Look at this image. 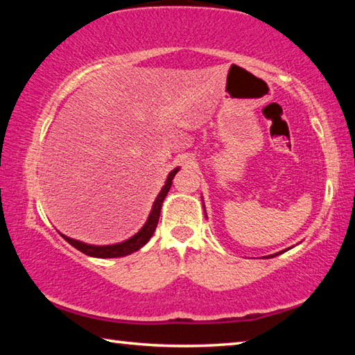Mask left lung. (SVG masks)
I'll use <instances>...</instances> for the list:
<instances>
[{
	"instance_id": "8db88e82",
	"label": "left lung",
	"mask_w": 355,
	"mask_h": 355,
	"mask_svg": "<svg viewBox=\"0 0 355 355\" xmlns=\"http://www.w3.org/2000/svg\"><path fill=\"white\" fill-rule=\"evenodd\" d=\"M279 254H280V252H279ZM275 255H277V254H274V255H269V257H275Z\"/></svg>"
}]
</instances>
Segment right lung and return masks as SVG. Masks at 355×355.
Masks as SVG:
<instances>
[{
	"label": "right lung",
	"mask_w": 355,
	"mask_h": 355,
	"mask_svg": "<svg viewBox=\"0 0 355 355\" xmlns=\"http://www.w3.org/2000/svg\"><path fill=\"white\" fill-rule=\"evenodd\" d=\"M180 171V167H175L169 175H167V180L163 188H161L158 197H156L155 202H153V207H152V211L148 214V219L144 227L141 228L139 232L136 233L135 236H131L130 239H125L122 243H117V244H107V245H94V244H87V243H83V241H78V239L73 238H69L62 235V233H59L65 241L69 244L73 245L75 249H78L83 254H86L89 257H95V258H117V257H125V255H130L133 254V252L139 250L142 245H146L148 243V239L153 236L155 233V228L158 225V220H159V213H161V205H163V202L166 199L167 192H169L171 186H172V180L175 177V173Z\"/></svg>",
	"instance_id": "1"
}]
</instances>
